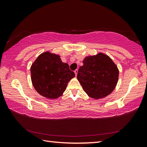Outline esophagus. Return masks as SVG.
<instances>
[{
    "label": "esophagus",
    "instance_id": "esophagus-1",
    "mask_svg": "<svg viewBox=\"0 0 147 147\" xmlns=\"http://www.w3.org/2000/svg\"><path fill=\"white\" fill-rule=\"evenodd\" d=\"M74 72H75V75H76V76H77V73H78V70H77V69L75 70L74 71Z\"/></svg>",
    "mask_w": 147,
    "mask_h": 147
}]
</instances>
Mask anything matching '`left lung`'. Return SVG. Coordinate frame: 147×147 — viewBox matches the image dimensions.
<instances>
[{"mask_svg": "<svg viewBox=\"0 0 147 147\" xmlns=\"http://www.w3.org/2000/svg\"><path fill=\"white\" fill-rule=\"evenodd\" d=\"M80 67L77 79L83 90L92 98L98 99L109 95L116 87L119 70L112 59L104 53L86 56Z\"/></svg>", "mask_w": 147, "mask_h": 147, "instance_id": "1", "label": "left lung"}]
</instances>
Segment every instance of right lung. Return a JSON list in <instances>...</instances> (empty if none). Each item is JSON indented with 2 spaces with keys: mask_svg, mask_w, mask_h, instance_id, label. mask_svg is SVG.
<instances>
[{
  "mask_svg": "<svg viewBox=\"0 0 147 147\" xmlns=\"http://www.w3.org/2000/svg\"><path fill=\"white\" fill-rule=\"evenodd\" d=\"M30 74L35 90L51 99L63 95L67 83L75 76L68 64L63 63L59 55L50 51L38 56L30 67Z\"/></svg>",
  "mask_w": 147,
  "mask_h": 147,
  "instance_id": "1",
  "label": "right lung"
}]
</instances>
